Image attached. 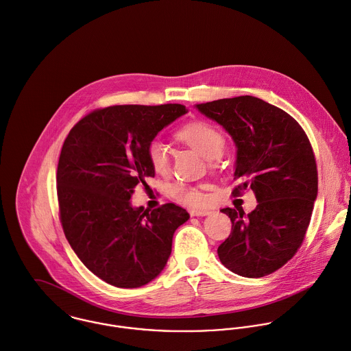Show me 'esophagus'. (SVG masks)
<instances>
[{"instance_id":"esophagus-1","label":"esophagus","mask_w":351,"mask_h":351,"mask_svg":"<svg viewBox=\"0 0 351 351\" xmlns=\"http://www.w3.org/2000/svg\"><path fill=\"white\" fill-rule=\"evenodd\" d=\"M211 211L208 209H190V215L191 217H204V215H209Z\"/></svg>"}]
</instances>
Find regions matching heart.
Returning a JSON list of instances; mask_svg holds the SVG:
<instances>
[{
    "label": "heart",
    "instance_id": "obj_1",
    "mask_svg": "<svg viewBox=\"0 0 351 351\" xmlns=\"http://www.w3.org/2000/svg\"><path fill=\"white\" fill-rule=\"evenodd\" d=\"M176 137L205 158L214 160L221 156L225 147V136L221 129L208 121H193L183 125L178 132ZM146 156L152 168L157 173H165L169 167V150L162 141L152 140L147 143ZM171 195L180 204L190 208H202L208 204V195L193 186L184 183H175L169 189Z\"/></svg>",
    "mask_w": 351,
    "mask_h": 351
}]
</instances>
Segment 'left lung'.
I'll return each instance as SVG.
<instances>
[{
    "label": "left lung",
    "instance_id": "left-lung-1",
    "mask_svg": "<svg viewBox=\"0 0 351 351\" xmlns=\"http://www.w3.org/2000/svg\"><path fill=\"white\" fill-rule=\"evenodd\" d=\"M221 125L234 142L233 195L251 189L255 210L222 209L232 221L218 247L232 273L261 278L280 269L301 247L317 197V167L302 128L287 112L254 96L195 106Z\"/></svg>",
    "mask_w": 351,
    "mask_h": 351
}]
</instances>
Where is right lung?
Listing matches in <instances>:
<instances>
[{
    "label": "right lung",
    "mask_w": 351,
    "mask_h": 351,
    "mask_svg": "<svg viewBox=\"0 0 351 351\" xmlns=\"http://www.w3.org/2000/svg\"><path fill=\"white\" fill-rule=\"evenodd\" d=\"M184 114L182 104L111 106L84 117L64 142L57 193L65 236L86 269L112 286L154 280L190 218L175 204L147 210L130 202L136 186L154 178L147 143Z\"/></svg>",
    "instance_id": "add662e5"
}]
</instances>
